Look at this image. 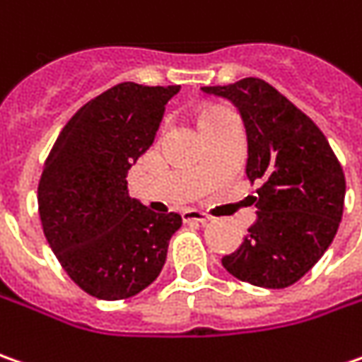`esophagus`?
<instances>
[{
	"label": "esophagus",
	"instance_id": "1",
	"mask_svg": "<svg viewBox=\"0 0 362 362\" xmlns=\"http://www.w3.org/2000/svg\"><path fill=\"white\" fill-rule=\"evenodd\" d=\"M182 218L186 220V222H200V224H206V222L212 220V216L202 212V210H184L182 212Z\"/></svg>",
	"mask_w": 362,
	"mask_h": 362
}]
</instances>
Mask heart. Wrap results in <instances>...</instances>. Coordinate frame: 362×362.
<instances>
[{"label":"heart","mask_w":362,"mask_h":362,"mask_svg":"<svg viewBox=\"0 0 362 362\" xmlns=\"http://www.w3.org/2000/svg\"><path fill=\"white\" fill-rule=\"evenodd\" d=\"M230 114H234L230 107L212 106V107H208V110H206L200 119H202V124H204V122H210V119H214V118H222V116H230Z\"/></svg>","instance_id":"b5f03b06"}]
</instances>
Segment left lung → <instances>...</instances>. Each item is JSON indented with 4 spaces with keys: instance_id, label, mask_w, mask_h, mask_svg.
<instances>
[{
    "instance_id": "8db88e82",
    "label": "left lung",
    "mask_w": 362,
    "mask_h": 362,
    "mask_svg": "<svg viewBox=\"0 0 362 362\" xmlns=\"http://www.w3.org/2000/svg\"><path fill=\"white\" fill-rule=\"evenodd\" d=\"M230 100L248 134L246 178L256 188V222L240 248L222 258L232 276L286 288L325 255L344 208V172L317 124L260 78L206 86Z\"/></svg>"
}]
</instances>
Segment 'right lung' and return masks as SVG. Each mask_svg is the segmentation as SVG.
Segmentation results:
<instances>
[{
    "label": "right lung",
    "instance_id": "add662e5",
    "mask_svg": "<svg viewBox=\"0 0 362 362\" xmlns=\"http://www.w3.org/2000/svg\"><path fill=\"white\" fill-rule=\"evenodd\" d=\"M180 86L122 81L69 118L45 158L37 208L45 240L83 293L122 300L156 281L178 212L128 196V170L152 146Z\"/></svg>",
    "mask_w": 362,
    "mask_h": 362
}]
</instances>
